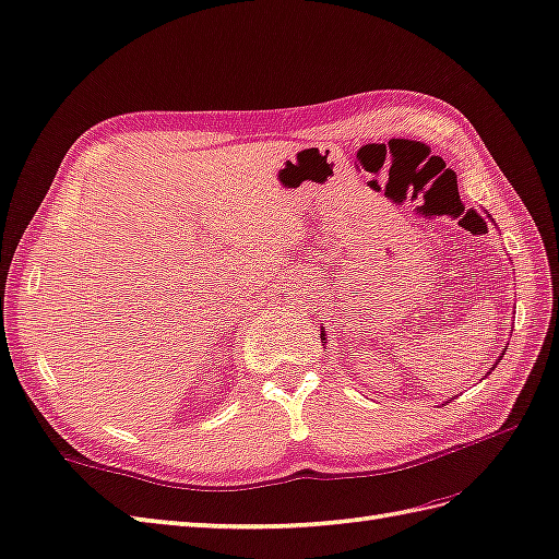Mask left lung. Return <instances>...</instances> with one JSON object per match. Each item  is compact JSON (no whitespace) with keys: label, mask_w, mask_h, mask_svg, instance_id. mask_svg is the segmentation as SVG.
<instances>
[{"label":"left lung","mask_w":559,"mask_h":559,"mask_svg":"<svg viewBox=\"0 0 559 559\" xmlns=\"http://www.w3.org/2000/svg\"><path fill=\"white\" fill-rule=\"evenodd\" d=\"M321 341H323V333H321Z\"/></svg>","instance_id":"1"}]
</instances>
